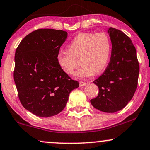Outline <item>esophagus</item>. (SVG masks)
Returning a JSON list of instances; mask_svg holds the SVG:
<instances>
[{
  "label": "esophagus",
  "instance_id": "1",
  "mask_svg": "<svg viewBox=\"0 0 150 150\" xmlns=\"http://www.w3.org/2000/svg\"><path fill=\"white\" fill-rule=\"evenodd\" d=\"M87 82H82V81H80V87H82V86H85L86 85H87Z\"/></svg>",
  "mask_w": 150,
  "mask_h": 150
}]
</instances>
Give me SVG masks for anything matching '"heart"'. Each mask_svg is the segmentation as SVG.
Masks as SVG:
<instances>
[{"mask_svg":"<svg viewBox=\"0 0 150 150\" xmlns=\"http://www.w3.org/2000/svg\"><path fill=\"white\" fill-rule=\"evenodd\" d=\"M68 51L61 50L57 54V61L61 69L71 75L78 66H82L75 76L87 77L100 73L106 68L111 53V39L104 32H83L75 37L68 46Z\"/></svg>","mask_w":150,"mask_h":150,"instance_id":"obj_1","label":"heart"}]
</instances>
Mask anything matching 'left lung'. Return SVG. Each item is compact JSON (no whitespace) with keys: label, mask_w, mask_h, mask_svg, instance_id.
I'll return each instance as SVG.
<instances>
[{"label":"left lung","mask_w":150,"mask_h":150,"mask_svg":"<svg viewBox=\"0 0 150 150\" xmlns=\"http://www.w3.org/2000/svg\"><path fill=\"white\" fill-rule=\"evenodd\" d=\"M108 33L112 44L111 59L104 73L93 82L99 92L90 102L99 111L114 113L124 108L133 97L140 66L130 37L112 27Z\"/></svg>","instance_id":"8db88e82"}]
</instances>
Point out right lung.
Masks as SVG:
<instances>
[{"mask_svg": "<svg viewBox=\"0 0 150 150\" xmlns=\"http://www.w3.org/2000/svg\"><path fill=\"white\" fill-rule=\"evenodd\" d=\"M68 33L39 29L21 41L15 55L14 80L24 108L39 117H51L65 107L70 92L79 87L58 65L57 54Z\"/></svg>", "mask_w": 150, "mask_h": 150, "instance_id": "add662e5", "label": "right lung"}]
</instances>
